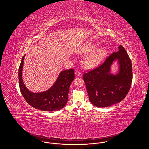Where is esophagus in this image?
<instances>
[{
  "instance_id": "esophagus-1",
  "label": "esophagus",
  "mask_w": 149,
  "mask_h": 149,
  "mask_svg": "<svg viewBox=\"0 0 149 149\" xmlns=\"http://www.w3.org/2000/svg\"><path fill=\"white\" fill-rule=\"evenodd\" d=\"M75 74L76 76H78V77H80L81 75V72L79 71V70H76L75 72Z\"/></svg>"
}]
</instances>
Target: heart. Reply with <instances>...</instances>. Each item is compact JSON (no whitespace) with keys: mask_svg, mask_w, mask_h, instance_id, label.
Instances as JSON below:
<instances>
[{"mask_svg":"<svg viewBox=\"0 0 149 149\" xmlns=\"http://www.w3.org/2000/svg\"><path fill=\"white\" fill-rule=\"evenodd\" d=\"M95 46L92 43H86L83 46L81 52L83 53H88L92 51ZM106 49L104 47H100L94 50L92 53L86 57L84 60V64L86 67L93 68L101 63L106 56Z\"/></svg>","mask_w":149,"mask_h":149,"instance_id":"b5f03b06","label":"heart"}]
</instances>
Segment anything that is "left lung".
Here are the masks:
<instances>
[{"mask_svg": "<svg viewBox=\"0 0 149 149\" xmlns=\"http://www.w3.org/2000/svg\"><path fill=\"white\" fill-rule=\"evenodd\" d=\"M118 49L108 57L103 64L83 75L89 99L95 106L107 107L119 103L130 91L132 81L131 61L122 45ZM116 59L120 66L119 71L113 75L110 73V66Z\"/></svg>", "mask_w": 149, "mask_h": 149, "instance_id": "8db88e82", "label": "left lung"}]
</instances>
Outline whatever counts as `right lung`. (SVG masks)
Listing matches in <instances>:
<instances>
[{
	"mask_svg": "<svg viewBox=\"0 0 149 149\" xmlns=\"http://www.w3.org/2000/svg\"><path fill=\"white\" fill-rule=\"evenodd\" d=\"M24 57V56L22 58L19 68L18 77L20 91L26 102L36 109L43 111H58L64 108L68 100L70 85L75 78L74 69L61 71L55 84L48 91L39 93H32L28 90L22 80Z\"/></svg>",
	"mask_w": 149,
	"mask_h": 149,
	"instance_id": "1",
	"label": "right lung"
}]
</instances>
